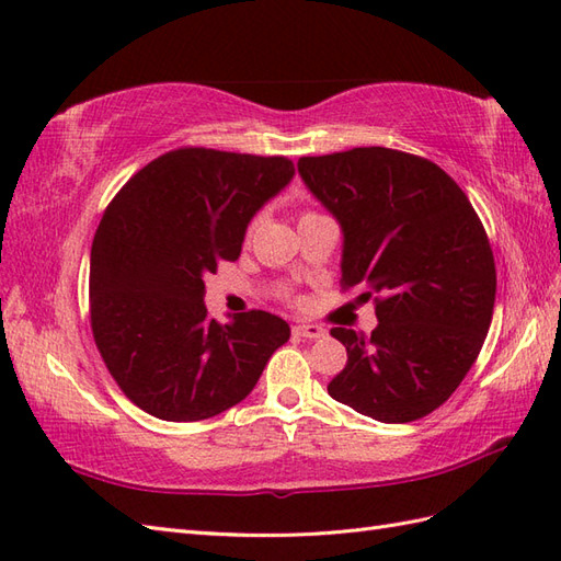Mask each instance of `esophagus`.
I'll return each mask as SVG.
<instances>
[{
	"label": "esophagus",
	"instance_id": "obj_1",
	"mask_svg": "<svg viewBox=\"0 0 561 561\" xmlns=\"http://www.w3.org/2000/svg\"><path fill=\"white\" fill-rule=\"evenodd\" d=\"M291 332H294V337H306V340L325 337V330L320 325H294Z\"/></svg>",
	"mask_w": 561,
	"mask_h": 561
}]
</instances>
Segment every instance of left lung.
<instances>
[{
  "label": "left lung",
  "mask_w": 561,
  "mask_h": 561,
  "mask_svg": "<svg viewBox=\"0 0 561 561\" xmlns=\"http://www.w3.org/2000/svg\"><path fill=\"white\" fill-rule=\"evenodd\" d=\"M296 165L342 226V289L376 296L371 335L330 330L347 347L330 398L386 424L422 420L460 386L490 332L496 270L478 211L446 171L398 149Z\"/></svg>",
  "instance_id": "obj_1"
}]
</instances>
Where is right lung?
Listing matches in <instances>:
<instances>
[{
	"mask_svg": "<svg viewBox=\"0 0 561 561\" xmlns=\"http://www.w3.org/2000/svg\"><path fill=\"white\" fill-rule=\"evenodd\" d=\"M294 163L205 147L163 153L123 185L91 245L96 347L139 410L199 422L250 396L287 320L207 316L205 277L241 255L245 229L287 187Z\"/></svg>",
	"mask_w": 561,
	"mask_h": 561,
	"instance_id": "add662e5",
	"label": "right lung"
}]
</instances>
